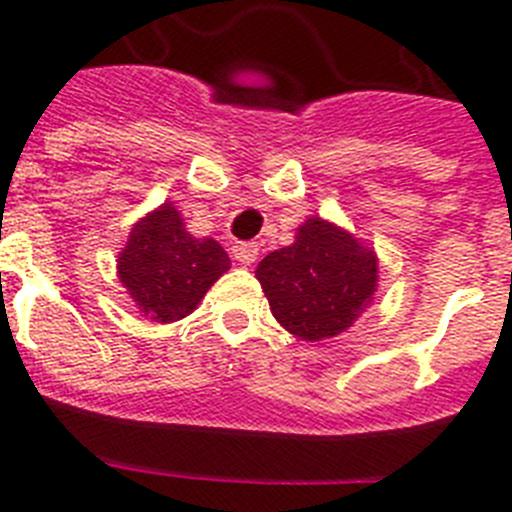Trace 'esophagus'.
<instances>
[{
    "label": "esophagus",
    "instance_id": "1",
    "mask_svg": "<svg viewBox=\"0 0 512 512\" xmlns=\"http://www.w3.org/2000/svg\"><path fill=\"white\" fill-rule=\"evenodd\" d=\"M233 259L243 266L256 264V259H259V246H253V243H235Z\"/></svg>",
    "mask_w": 512,
    "mask_h": 512
}]
</instances>
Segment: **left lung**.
<instances>
[{"instance_id": "obj_1", "label": "left lung", "mask_w": 512, "mask_h": 512, "mask_svg": "<svg viewBox=\"0 0 512 512\" xmlns=\"http://www.w3.org/2000/svg\"><path fill=\"white\" fill-rule=\"evenodd\" d=\"M277 323L302 341L341 336L374 302L379 259L341 225L312 215L295 243L271 251L256 266Z\"/></svg>"}]
</instances>
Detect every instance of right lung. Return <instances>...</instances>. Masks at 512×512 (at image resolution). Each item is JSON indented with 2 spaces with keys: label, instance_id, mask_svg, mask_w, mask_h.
<instances>
[{
  "label": "right lung",
  "instance_id": "right-lung-1",
  "mask_svg": "<svg viewBox=\"0 0 512 512\" xmlns=\"http://www.w3.org/2000/svg\"><path fill=\"white\" fill-rule=\"evenodd\" d=\"M228 269L225 248L215 238H194L174 202L140 217L117 253V279L153 323L187 318Z\"/></svg>",
  "mask_w": 512,
  "mask_h": 512
}]
</instances>
